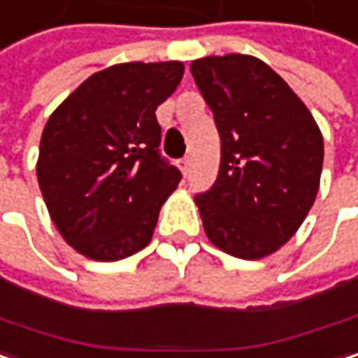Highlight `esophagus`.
Masks as SVG:
<instances>
[{"mask_svg":"<svg viewBox=\"0 0 358 358\" xmlns=\"http://www.w3.org/2000/svg\"><path fill=\"white\" fill-rule=\"evenodd\" d=\"M179 166H181V173L183 175H187L189 173V166H192V160H189V157H185L181 162H179Z\"/></svg>","mask_w":358,"mask_h":358,"instance_id":"obj_1","label":"esophagus"}]
</instances>
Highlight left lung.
Segmentation results:
<instances>
[{
    "mask_svg": "<svg viewBox=\"0 0 358 358\" xmlns=\"http://www.w3.org/2000/svg\"><path fill=\"white\" fill-rule=\"evenodd\" d=\"M222 142L218 179L196 196L206 237L220 251L262 259L309 214L324 138L305 103L262 59L229 53L192 62Z\"/></svg>",
    "mask_w": 358,
    "mask_h": 358,
    "instance_id": "left-lung-1",
    "label": "left lung"
}]
</instances>
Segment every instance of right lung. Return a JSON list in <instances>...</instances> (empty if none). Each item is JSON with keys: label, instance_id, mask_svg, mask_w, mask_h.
I'll return each mask as SVG.
<instances>
[{"label": "right lung", "instance_id": "obj_1", "mask_svg": "<svg viewBox=\"0 0 358 358\" xmlns=\"http://www.w3.org/2000/svg\"><path fill=\"white\" fill-rule=\"evenodd\" d=\"M181 62H129L86 78L51 113L36 179L59 235L84 257L117 262L150 243L181 173L158 155V105Z\"/></svg>", "mask_w": 358, "mask_h": 358}]
</instances>
